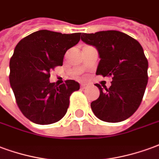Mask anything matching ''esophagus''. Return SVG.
I'll return each instance as SVG.
<instances>
[{
  "mask_svg": "<svg viewBox=\"0 0 159 159\" xmlns=\"http://www.w3.org/2000/svg\"><path fill=\"white\" fill-rule=\"evenodd\" d=\"M89 86V84H86V83H82V84H80V87L81 89H86V88Z\"/></svg>",
  "mask_w": 159,
  "mask_h": 159,
  "instance_id": "1",
  "label": "esophagus"
}]
</instances>
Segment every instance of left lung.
<instances>
[{"mask_svg": "<svg viewBox=\"0 0 159 159\" xmlns=\"http://www.w3.org/2000/svg\"><path fill=\"white\" fill-rule=\"evenodd\" d=\"M81 40L95 46L100 62L97 75L111 76V86L102 88L91 103L94 114L105 122L117 123L131 116L140 106L148 84V62L141 44L117 30L82 34Z\"/></svg>", "mask_w": 159, "mask_h": 159, "instance_id": "8db88e82", "label": "left lung"}]
</instances>
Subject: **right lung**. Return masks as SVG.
Masks as SVG:
<instances>
[{
	"label": "right lung",
	"instance_id": "add662e5",
	"mask_svg": "<svg viewBox=\"0 0 159 159\" xmlns=\"http://www.w3.org/2000/svg\"><path fill=\"white\" fill-rule=\"evenodd\" d=\"M81 33L36 31L18 43L10 59L9 80L24 116L38 125H50L65 115L71 94L80 89L73 80L62 84L49 80L50 71L62 66L66 52L80 40Z\"/></svg>",
	"mask_w": 159,
	"mask_h": 159
}]
</instances>
